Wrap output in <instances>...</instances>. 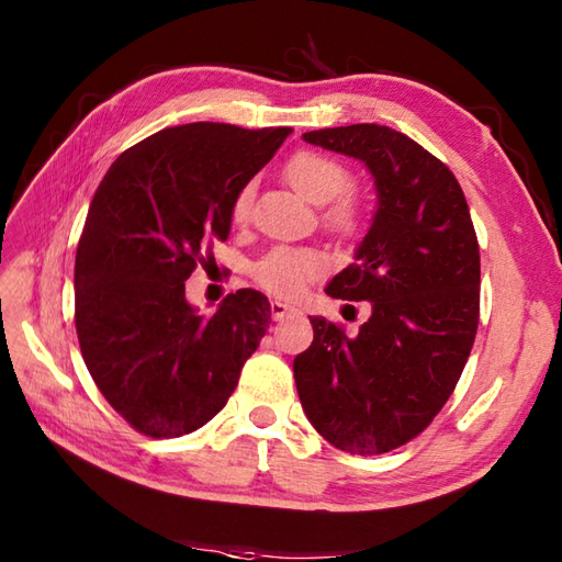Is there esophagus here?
Wrapping results in <instances>:
<instances>
[{"label":"esophagus","instance_id":"34e87169","mask_svg":"<svg viewBox=\"0 0 562 562\" xmlns=\"http://www.w3.org/2000/svg\"><path fill=\"white\" fill-rule=\"evenodd\" d=\"M270 314H272L274 321H282V318H288V316L296 314V308H294L292 304H284V302H280V300H272V302H270Z\"/></svg>","mask_w":562,"mask_h":562}]
</instances>
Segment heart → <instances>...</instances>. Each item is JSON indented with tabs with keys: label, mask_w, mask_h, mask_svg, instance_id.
<instances>
[{
	"label": "heart",
	"mask_w": 562,
	"mask_h": 562,
	"mask_svg": "<svg viewBox=\"0 0 562 562\" xmlns=\"http://www.w3.org/2000/svg\"><path fill=\"white\" fill-rule=\"evenodd\" d=\"M284 176L304 200L314 202V205L330 202L324 212V224L330 232L342 236L357 232L362 222V207L348 193L352 186V171L340 159L316 149H300L284 164ZM250 207H254V186H244L234 195L232 220L236 224H246ZM326 270L328 260L318 250L282 246L256 262L254 280L270 294L294 300Z\"/></svg>",
	"instance_id": "1"
}]
</instances>
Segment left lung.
<instances>
[{
  "instance_id": "1",
  "label": "left lung",
  "mask_w": 562,
  "mask_h": 562,
  "mask_svg": "<svg viewBox=\"0 0 562 562\" xmlns=\"http://www.w3.org/2000/svg\"><path fill=\"white\" fill-rule=\"evenodd\" d=\"M367 164L379 207L357 262L330 280L336 300L372 302L357 336L308 316L314 342L294 357L302 408L333 447L360 457L415 439L445 408L481 316V254L457 176L384 125L304 133Z\"/></svg>"
}]
</instances>
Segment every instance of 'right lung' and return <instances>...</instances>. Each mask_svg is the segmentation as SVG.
<instances>
[{
  "label": "right lung",
  "mask_w": 562,
  "mask_h": 562,
  "mask_svg": "<svg viewBox=\"0 0 562 562\" xmlns=\"http://www.w3.org/2000/svg\"><path fill=\"white\" fill-rule=\"evenodd\" d=\"M290 133L166 127L103 176L77 246L75 324L91 379L137 432L171 439L210 423L266 336L268 296L238 290L202 316L186 280L226 241L234 195Z\"/></svg>",
  "instance_id": "add662e5"
}]
</instances>
